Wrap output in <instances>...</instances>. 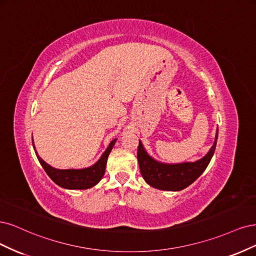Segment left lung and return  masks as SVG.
I'll return each instance as SVG.
<instances>
[{
    "mask_svg": "<svg viewBox=\"0 0 256 256\" xmlns=\"http://www.w3.org/2000/svg\"><path fill=\"white\" fill-rule=\"evenodd\" d=\"M218 130L215 142L208 153L201 160L194 162L164 164L155 160L146 153L142 142L139 140L137 160L140 172L146 182L150 186L168 192H180L192 184L199 178L212 158L216 149Z\"/></svg>",
    "mask_w": 256,
    "mask_h": 256,
    "instance_id": "1",
    "label": "left lung"
}]
</instances>
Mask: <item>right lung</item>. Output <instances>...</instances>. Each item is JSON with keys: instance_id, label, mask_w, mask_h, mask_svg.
<instances>
[{"instance_id": "1", "label": "right lung", "mask_w": 256, "mask_h": 256, "mask_svg": "<svg viewBox=\"0 0 256 256\" xmlns=\"http://www.w3.org/2000/svg\"><path fill=\"white\" fill-rule=\"evenodd\" d=\"M117 139H114L112 142L107 146L105 152L102 154L94 164L88 168L83 169H56L53 168L50 164H46L42 158H40L38 153L36 152L34 142H32V146H34L35 153L37 155V158L41 166L46 172V174L51 178V180L55 184L58 186L66 188V189H88L92 188L100 182L103 178L106 168L107 158L112 149V146L116 144Z\"/></svg>"}]
</instances>
